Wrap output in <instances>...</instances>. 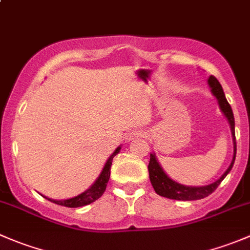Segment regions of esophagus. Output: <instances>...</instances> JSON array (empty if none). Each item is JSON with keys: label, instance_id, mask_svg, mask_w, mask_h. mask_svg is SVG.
<instances>
[{"label": "esophagus", "instance_id": "obj_1", "mask_svg": "<svg viewBox=\"0 0 250 250\" xmlns=\"http://www.w3.org/2000/svg\"><path fill=\"white\" fill-rule=\"evenodd\" d=\"M144 135H145V132H143L141 129H134L128 133L127 141H132L134 139H138V138H144Z\"/></svg>", "mask_w": 250, "mask_h": 250}]
</instances>
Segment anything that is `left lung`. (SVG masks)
<instances>
[{"label":"left lung","mask_w":250,"mask_h":250,"mask_svg":"<svg viewBox=\"0 0 250 250\" xmlns=\"http://www.w3.org/2000/svg\"><path fill=\"white\" fill-rule=\"evenodd\" d=\"M209 85L211 88V92L215 95L216 99H218L219 105H220V109L224 112V115L228 117L229 122L231 125V132L233 135V144H234V153L232 162H231L230 167L228 168L225 173L221 175V178L219 180H216L215 183L210 184V185L207 186H201V188H193V186H185L181 185V184L175 183L172 179L168 178V175L163 172V169L161 168V166L158 165L157 160H156L155 155L150 153V163H148V174H150V181L152 184L153 188H155L156 193H158L160 196H163L166 198H170V200H178V201H195V200H201V198L207 197L210 193H213L216 190L219 185H220L221 181L225 179V176L230 173V170L232 169L234 158H236V138H234V118H233V112L231 109L230 104L226 100L225 94H224V90L221 84L219 83V81L216 80L214 76H210L208 80Z\"/></svg>","instance_id":"1"}]
</instances>
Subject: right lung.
<instances>
[{
	"label": "right lung",
	"mask_w": 250,
	"mask_h": 250,
	"mask_svg": "<svg viewBox=\"0 0 250 250\" xmlns=\"http://www.w3.org/2000/svg\"><path fill=\"white\" fill-rule=\"evenodd\" d=\"M120 150L121 147H117L115 152L110 156V158L107 160V162L105 163L104 168H103L102 173H100L99 178L97 179V181H95V183L90 186V188H88L87 191H84V192L81 193V195L76 196V197L70 198V200L55 201V200H50V198H48V200L52 201V202L55 204L69 207V208H77V207L87 206V204L97 201L98 198L102 197L103 193H104L105 190H106L107 181H109L110 179V169H111V165H112V160L113 157L120 152Z\"/></svg>",
	"instance_id": "right-lung-1"
}]
</instances>
